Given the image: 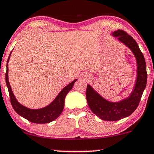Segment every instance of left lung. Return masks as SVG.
Listing matches in <instances>:
<instances>
[{
    "mask_svg": "<svg viewBox=\"0 0 154 154\" xmlns=\"http://www.w3.org/2000/svg\"><path fill=\"white\" fill-rule=\"evenodd\" d=\"M112 35L132 51L137 60V75L130 95L119 102L107 100L89 84L87 85L86 99L90 109L99 118L105 121H117L131 115L138 107L147 81L146 61L137 42L120 29Z\"/></svg>",
    "mask_w": 154,
    "mask_h": 154,
    "instance_id": "left-lung-1",
    "label": "left lung"
}]
</instances>
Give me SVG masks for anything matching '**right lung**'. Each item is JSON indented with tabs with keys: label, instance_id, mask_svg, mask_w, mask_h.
Returning a JSON list of instances; mask_svg holds the SVG:
<instances>
[{
	"label": "right lung",
	"instance_id": "obj_1",
	"mask_svg": "<svg viewBox=\"0 0 154 154\" xmlns=\"http://www.w3.org/2000/svg\"><path fill=\"white\" fill-rule=\"evenodd\" d=\"M11 53L10 54L8 59L7 61L5 82H6L8 89L11 103L13 109L21 117H24L25 119L33 123L45 124L49 123L55 120L62 112L63 107H64L65 97L68 94V93L72 89L73 85H74L75 82L77 81V79H75L71 83H69L65 88H63L62 91L58 94L57 97L47 106L40 109L28 108V107H26L18 103V101L17 100V99L15 98V95L13 94L11 85H10L8 81V61L10 57H11Z\"/></svg>",
	"mask_w": 154,
	"mask_h": 154
}]
</instances>
